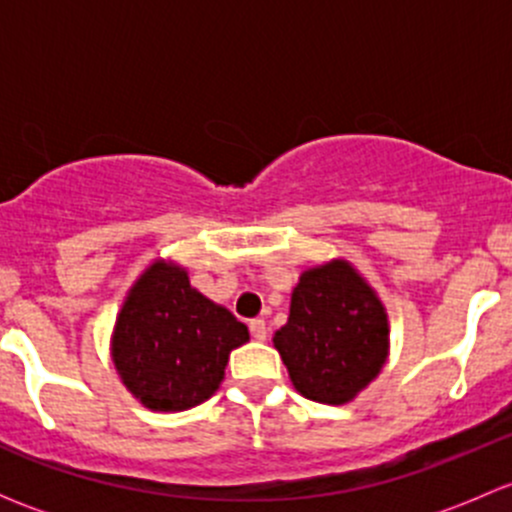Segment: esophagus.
I'll return each mask as SVG.
<instances>
[{"mask_svg": "<svg viewBox=\"0 0 512 512\" xmlns=\"http://www.w3.org/2000/svg\"><path fill=\"white\" fill-rule=\"evenodd\" d=\"M250 334H252V339H257V342H265V339H267L265 319H252V322H250Z\"/></svg>", "mask_w": 512, "mask_h": 512, "instance_id": "obj_1", "label": "esophagus"}]
</instances>
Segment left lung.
Segmentation results:
<instances>
[{
  "label": "left lung",
  "mask_w": 512,
  "mask_h": 512,
  "mask_svg": "<svg viewBox=\"0 0 512 512\" xmlns=\"http://www.w3.org/2000/svg\"><path fill=\"white\" fill-rule=\"evenodd\" d=\"M389 334V314L376 289L352 262L332 257L299 275L287 324L272 344L304 399L344 406L381 374Z\"/></svg>",
  "instance_id": "obj_1"
}]
</instances>
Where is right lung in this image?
I'll list each match as a JSON object with an SVG mask.
<instances>
[{
	"instance_id": "add662e5",
	"label": "right lung",
	"mask_w": 512,
	"mask_h": 512,
	"mask_svg": "<svg viewBox=\"0 0 512 512\" xmlns=\"http://www.w3.org/2000/svg\"><path fill=\"white\" fill-rule=\"evenodd\" d=\"M245 342L250 332L230 309L190 285L180 262L156 257L123 297L111 361L138 404L173 414L208 401Z\"/></svg>"
}]
</instances>
